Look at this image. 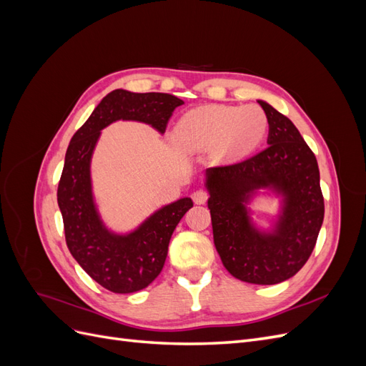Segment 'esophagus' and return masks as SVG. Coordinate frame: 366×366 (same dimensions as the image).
<instances>
[{"instance_id":"1","label":"esophagus","mask_w":366,"mask_h":366,"mask_svg":"<svg viewBox=\"0 0 366 366\" xmlns=\"http://www.w3.org/2000/svg\"><path fill=\"white\" fill-rule=\"evenodd\" d=\"M207 198H209V194H207V191H204V189L195 191V192L192 194V200H194L195 204H204V203L207 202Z\"/></svg>"}]
</instances>
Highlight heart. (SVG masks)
<instances>
[{"instance_id": "b5f03b06", "label": "heart", "mask_w": 366, "mask_h": 366, "mask_svg": "<svg viewBox=\"0 0 366 366\" xmlns=\"http://www.w3.org/2000/svg\"><path fill=\"white\" fill-rule=\"evenodd\" d=\"M267 128V116L258 105H206L180 119L174 140L186 152H204L215 147L219 160H232L257 147Z\"/></svg>"}]
</instances>
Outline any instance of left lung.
Here are the masks:
<instances>
[{"mask_svg":"<svg viewBox=\"0 0 366 366\" xmlns=\"http://www.w3.org/2000/svg\"><path fill=\"white\" fill-rule=\"evenodd\" d=\"M267 148L244 162L206 169L214 242L237 280L272 285L292 278L312 254L324 221L319 166L293 122L264 101ZM259 189L283 197L270 232L252 224L247 204Z\"/></svg>","mask_w":366,"mask_h":366,"instance_id":"1","label":"left lung"}]
</instances>
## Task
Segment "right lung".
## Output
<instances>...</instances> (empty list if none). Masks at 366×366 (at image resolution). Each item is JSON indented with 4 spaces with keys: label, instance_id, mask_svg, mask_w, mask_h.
<instances>
[{
    "label": "right lung",
    "instance_id": "obj_1",
    "mask_svg": "<svg viewBox=\"0 0 366 366\" xmlns=\"http://www.w3.org/2000/svg\"><path fill=\"white\" fill-rule=\"evenodd\" d=\"M182 99L168 93H108L85 124L74 132L65 154L58 186V204L67 247L77 264L113 293H134L160 274L172 232L194 203L180 198L156 210L129 234H114L94 203L90 164L101 131L116 120H136L163 134Z\"/></svg>",
    "mask_w": 366,
    "mask_h": 366
}]
</instances>
